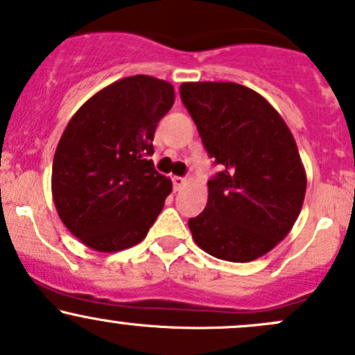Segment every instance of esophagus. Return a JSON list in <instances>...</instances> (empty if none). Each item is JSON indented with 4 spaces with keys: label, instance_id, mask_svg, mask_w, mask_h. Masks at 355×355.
I'll return each instance as SVG.
<instances>
[{
    "label": "esophagus",
    "instance_id": "34e87169",
    "mask_svg": "<svg viewBox=\"0 0 355 355\" xmlns=\"http://www.w3.org/2000/svg\"><path fill=\"white\" fill-rule=\"evenodd\" d=\"M185 184H187V178H184V177H173V187H175V190L184 189Z\"/></svg>",
    "mask_w": 355,
    "mask_h": 355
}]
</instances>
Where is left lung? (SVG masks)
<instances>
[{
  "mask_svg": "<svg viewBox=\"0 0 355 355\" xmlns=\"http://www.w3.org/2000/svg\"><path fill=\"white\" fill-rule=\"evenodd\" d=\"M182 103L214 165L204 212L189 219L197 246L248 263L286 237L302 210L305 168L276 109L236 83H184Z\"/></svg>",
  "mask_w": 355,
  "mask_h": 355,
  "instance_id": "8db88e82",
  "label": "left lung"
}]
</instances>
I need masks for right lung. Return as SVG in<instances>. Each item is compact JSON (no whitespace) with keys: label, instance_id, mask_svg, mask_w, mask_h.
<instances>
[{"label":"right lung","instance_id":"obj_1","mask_svg":"<svg viewBox=\"0 0 355 355\" xmlns=\"http://www.w3.org/2000/svg\"><path fill=\"white\" fill-rule=\"evenodd\" d=\"M173 101L166 80L131 76L85 101L69 121L53 157L52 196L58 217L85 246L128 249L157 220L171 182L150 157Z\"/></svg>","mask_w":355,"mask_h":355}]
</instances>
